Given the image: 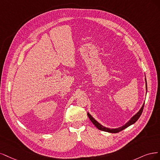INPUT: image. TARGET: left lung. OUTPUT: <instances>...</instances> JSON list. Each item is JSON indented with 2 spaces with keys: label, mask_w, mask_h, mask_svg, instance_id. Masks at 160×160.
Here are the masks:
<instances>
[{
  "label": "left lung",
  "mask_w": 160,
  "mask_h": 160,
  "mask_svg": "<svg viewBox=\"0 0 160 160\" xmlns=\"http://www.w3.org/2000/svg\"><path fill=\"white\" fill-rule=\"evenodd\" d=\"M146 90H147V82H146ZM145 104V103H144ZM144 104H143V106H142L141 109L140 110V111H139L137 114L136 115L133 116L130 120H129L128 122H127L126 124L124 126H123L122 127H120L118 128H116V129H110V128H107L104 126H102L101 124H100V123L98 122L97 121H96L92 117V116L89 114V113H88V118H90V120H91V122H92V123L98 128L100 130H102V131H104V132H110V133H118V132H121L122 130H124L125 128H128V126H131L132 124H133V123H134L140 117V116L142 115V112H143V107H144Z\"/></svg>",
  "instance_id": "1"
}]
</instances>
